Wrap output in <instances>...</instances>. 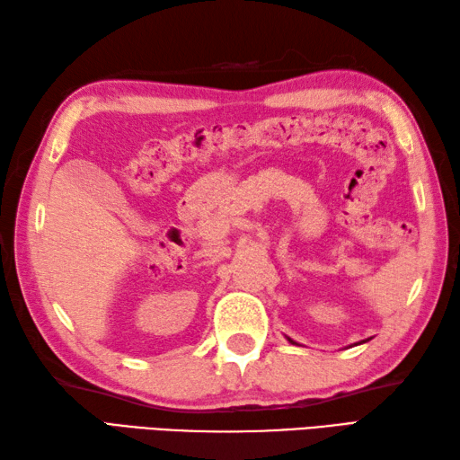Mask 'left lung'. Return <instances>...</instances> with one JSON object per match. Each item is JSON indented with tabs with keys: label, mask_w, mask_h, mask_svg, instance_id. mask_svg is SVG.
Wrapping results in <instances>:
<instances>
[{
	"label": "left lung",
	"mask_w": 460,
	"mask_h": 460,
	"mask_svg": "<svg viewBox=\"0 0 460 460\" xmlns=\"http://www.w3.org/2000/svg\"><path fill=\"white\" fill-rule=\"evenodd\" d=\"M289 341H292V340H289ZM292 343H294V341H292Z\"/></svg>",
	"instance_id": "1"
}]
</instances>
